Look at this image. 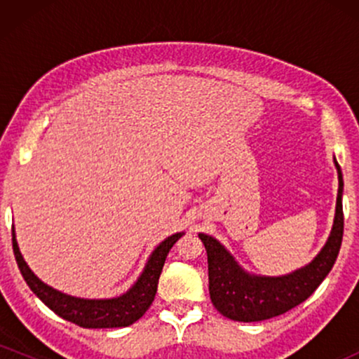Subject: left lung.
<instances>
[{
	"mask_svg": "<svg viewBox=\"0 0 359 359\" xmlns=\"http://www.w3.org/2000/svg\"><path fill=\"white\" fill-rule=\"evenodd\" d=\"M334 165L337 168V179H339L334 224L324 248L302 269L282 275V277L248 273L216 238L204 233L199 234L208 251L209 294H211L212 306L222 316L240 320V323H258V320L282 316L311 297L316 288L327 277V273L334 266L344 231V182L336 158Z\"/></svg>",
	"mask_w": 359,
	"mask_h": 359,
	"instance_id": "left-lung-1",
	"label": "left lung"
}]
</instances>
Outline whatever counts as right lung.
Listing matches in <instances>:
<instances>
[{
	"instance_id": "obj_1",
	"label": "right lung",
	"mask_w": 359,
	"mask_h": 359,
	"mask_svg": "<svg viewBox=\"0 0 359 359\" xmlns=\"http://www.w3.org/2000/svg\"><path fill=\"white\" fill-rule=\"evenodd\" d=\"M13 234V253L22 271L25 282L32 288V292L39 297L48 309H52L62 319L74 323L86 329H108V327H126V325L137 323L147 312V309L154 302L158 278L162 273L163 263L175 241L184 233H175L163 240L154 250L148 258L145 269L140 275L135 285L119 297L113 299H81L55 290L47 283H43L30 266L27 265L22 253H20L18 243H16L15 229Z\"/></svg>"
}]
</instances>
